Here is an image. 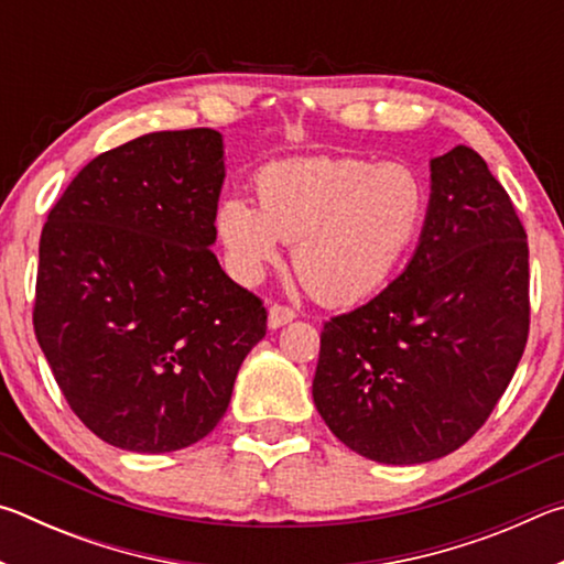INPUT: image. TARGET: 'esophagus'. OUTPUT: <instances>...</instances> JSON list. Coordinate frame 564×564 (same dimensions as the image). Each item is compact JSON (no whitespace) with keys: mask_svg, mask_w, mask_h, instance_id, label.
<instances>
[{"mask_svg":"<svg viewBox=\"0 0 564 564\" xmlns=\"http://www.w3.org/2000/svg\"><path fill=\"white\" fill-rule=\"evenodd\" d=\"M295 318V311L291 305H283V303H271L269 308V326L271 328H281L285 323H291Z\"/></svg>","mask_w":564,"mask_h":564,"instance_id":"esophagus-1","label":"esophagus"}]
</instances>
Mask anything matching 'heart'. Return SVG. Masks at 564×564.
I'll list each match as a JSON object with an SVG mask.
<instances>
[{
    "label": "heart",
    "mask_w": 564,
    "mask_h": 564,
    "mask_svg": "<svg viewBox=\"0 0 564 564\" xmlns=\"http://www.w3.org/2000/svg\"><path fill=\"white\" fill-rule=\"evenodd\" d=\"M259 204L231 196L216 228L238 279L259 281L293 243L291 263L313 299L350 305L383 285L423 224L427 191L403 161L305 156L265 166Z\"/></svg>",
    "instance_id": "heart-1"
}]
</instances>
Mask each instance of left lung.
Masks as SVG:
<instances>
[{
    "mask_svg": "<svg viewBox=\"0 0 564 564\" xmlns=\"http://www.w3.org/2000/svg\"><path fill=\"white\" fill-rule=\"evenodd\" d=\"M433 194L405 271L326 321L313 400L376 463L415 465L480 431L530 333V251L508 191L470 147L431 161Z\"/></svg>",
    "mask_w": 564,
    "mask_h": 564,
    "instance_id": "obj_1",
    "label": "left lung"
}]
</instances>
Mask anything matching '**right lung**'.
Returning a JSON list of instances; mask_svg holds the SVG:
<instances>
[{"mask_svg": "<svg viewBox=\"0 0 564 564\" xmlns=\"http://www.w3.org/2000/svg\"><path fill=\"white\" fill-rule=\"evenodd\" d=\"M224 176L218 131L147 133L91 159L42 228L36 340L76 417L121 451L206 437L265 336L263 301L208 248Z\"/></svg>", "mask_w": 564, "mask_h": 564, "instance_id": "add662e5", "label": "right lung"}]
</instances>
